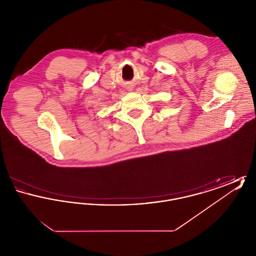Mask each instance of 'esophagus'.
Masks as SVG:
<instances>
[{
  "mask_svg": "<svg viewBox=\"0 0 256 256\" xmlns=\"http://www.w3.org/2000/svg\"><path fill=\"white\" fill-rule=\"evenodd\" d=\"M130 87H132V86H130ZM132 88H130V90H132Z\"/></svg>",
  "mask_w": 256,
  "mask_h": 256,
  "instance_id": "obj_1",
  "label": "esophagus"
}]
</instances>
